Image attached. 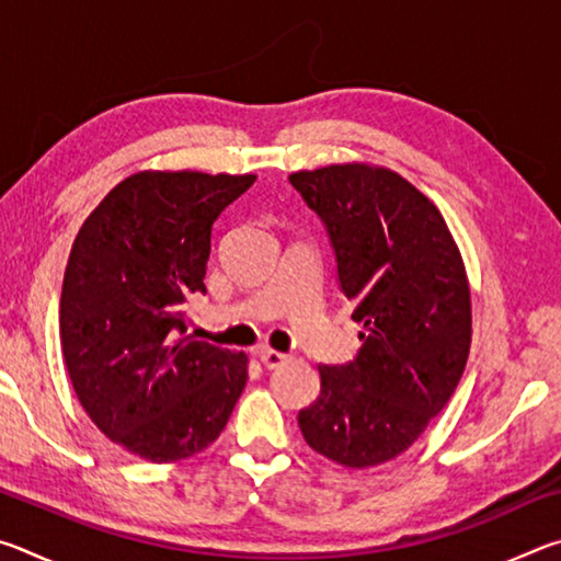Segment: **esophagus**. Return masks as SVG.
I'll list each match as a JSON object with an SVG mask.
<instances>
[{"instance_id": "obj_1", "label": "esophagus", "mask_w": 561, "mask_h": 561, "mask_svg": "<svg viewBox=\"0 0 561 561\" xmlns=\"http://www.w3.org/2000/svg\"><path fill=\"white\" fill-rule=\"evenodd\" d=\"M257 356L267 368H279L282 364H287L289 360V354H282V351H274V348H260Z\"/></svg>"}]
</instances>
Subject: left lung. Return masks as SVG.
I'll return each instance as SVG.
<instances>
[{"instance_id":"1","label":"left lung","mask_w":561,"mask_h":561,"mask_svg":"<svg viewBox=\"0 0 561 561\" xmlns=\"http://www.w3.org/2000/svg\"><path fill=\"white\" fill-rule=\"evenodd\" d=\"M289 183L324 222L364 327L351 364L319 366L321 393L299 428L324 458L374 468L411 448L458 388L472 339L468 274L438 207L393 170L327 165Z\"/></svg>"}]
</instances>
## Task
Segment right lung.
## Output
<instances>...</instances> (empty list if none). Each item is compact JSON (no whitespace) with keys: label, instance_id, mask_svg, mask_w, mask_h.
I'll use <instances>...</instances> for the list:
<instances>
[{"label":"right lung","instance_id":"obj_1","mask_svg":"<svg viewBox=\"0 0 561 561\" xmlns=\"http://www.w3.org/2000/svg\"><path fill=\"white\" fill-rule=\"evenodd\" d=\"M257 175L144 170L111 190L76 234L59 334L96 428L150 462L205 450L247 383V354L185 336L205 294L213 222Z\"/></svg>","mask_w":561,"mask_h":561}]
</instances>
